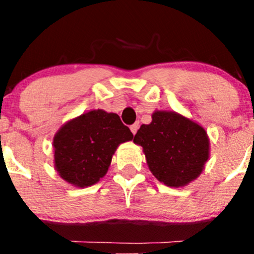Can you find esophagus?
<instances>
[{"label": "esophagus", "mask_w": 254, "mask_h": 254, "mask_svg": "<svg viewBox=\"0 0 254 254\" xmlns=\"http://www.w3.org/2000/svg\"><path fill=\"white\" fill-rule=\"evenodd\" d=\"M139 127H140V123L136 122V123H134V124H132L131 127H130V130H131L132 134L135 135L137 132V130H139Z\"/></svg>", "instance_id": "esophagus-1"}]
</instances>
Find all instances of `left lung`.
<instances>
[{"label": "left lung", "mask_w": 254, "mask_h": 254, "mask_svg": "<svg viewBox=\"0 0 254 254\" xmlns=\"http://www.w3.org/2000/svg\"><path fill=\"white\" fill-rule=\"evenodd\" d=\"M134 142L142 146L152 175L175 188L198 178L209 158L204 127L176 112L156 111L152 122L137 130Z\"/></svg>", "instance_id": "8db88e82"}]
</instances>
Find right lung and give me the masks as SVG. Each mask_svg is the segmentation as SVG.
Masks as SVG:
<instances>
[{
  "label": "right lung",
  "instance_id": "right-lung-1",
  "mask_svg": "<svg viewBox=\"0 0 254 254\" xmlns=\"http://www.w3.org/2000/svg\"><path fill=\"white\" fill-rule=\"evenodd\" d=\"M132 137L115 113H84L64 124L54 136L55 170L72 186H93L106 176L118 146Z\"/></svg>",
  "mask_w": 254,
  "mask_h": 254
}]
</instances>
